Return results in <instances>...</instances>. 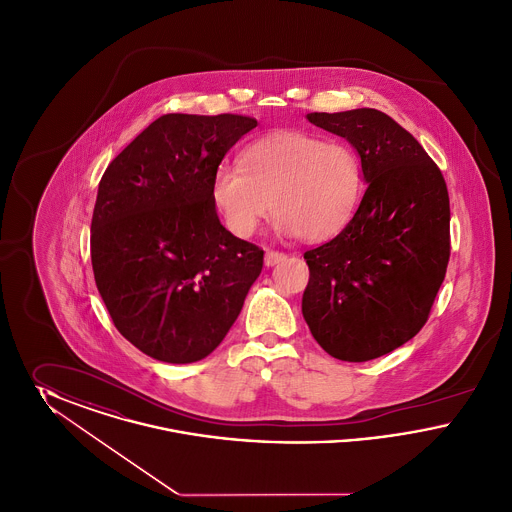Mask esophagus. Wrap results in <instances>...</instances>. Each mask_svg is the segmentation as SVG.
<instances>
[{
    "label": "esophagus",
    "mask_w": 512,
    "mask_h": 512,
    "mask_svg": "<svg viewBox=\"0 0 512 512\" xmlns=\"http://www.w3.org/2000/svg\"><path fill=\"white\" fill-rule=\"evenodd\" d=\"M286 257H288V255L282 253V251H272V249H268L267 253H265V265H267V267H274V265L286 261Z\"/></svg>",
    "instance_id": "obj_1"
}]
</instances>
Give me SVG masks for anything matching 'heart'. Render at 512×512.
I'll use <instances>...</instances> for the list:
<instances>
[{"label":"heart","mask_w":512,"mask_h":512,"mask_svg":"<svg viewBox=\"0 0 512 512\" xmlns=\"http://www.w3.org/2000/svg\"><path fill=\"white\" fill-rule=\"evenodd\" d=\"M365 190L359 153L309 132H274L245 147L242 165L222 163L213 199L226 226L249 238L276 215V230L307 242L338 236Z\"/></svg>","instance_id":"heart-1"}]
</instances>
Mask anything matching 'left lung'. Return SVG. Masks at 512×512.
Segmentation results:
<instances>
[{"label":"left lung","instance_id":"8db88e82","mask_svg":"<svg viewBox=\"0 0 512 512\" xmlns=\"http://www.w3.org/2000/svg\"><path fill=\"white\" fill-rule=\"evenodd\" d=\"M357 149L366 192L340 234L305 251L301 311L332 357L365 363L426 324L449 263V194L438 165L378 109L309 113Z\"/></svg>","mask_w":512,"mask_h":512}]
</instances>
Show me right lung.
Here are the masks:
<instances>
[{"label":"right lung","mask_w":512,"mask_h":512,"mask_svg":"<svg viewBox=\"0 0 512 512\" xmlns=\"http://www.w3.org/2000/svg\"><path fill=\"white\" fill-rule=\"evenodd\" d=\"M257 121L171 113L111 161L92 217L99 295L126 340L186 365L219 347L263 270L265 251L220 224L213 176Z\"/></svg>","instance_id":"right-lung-1"}]
</instances>
